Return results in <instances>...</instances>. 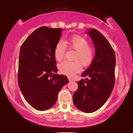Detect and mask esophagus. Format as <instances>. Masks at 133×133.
<instances>
[{"instance_id": "obj_1", "label": "esophagus", "mask_w": 133, "mask_h": 133, "mask_svg": "<svg viewBox=\"0 0 133 133\" xmlns=\"http://www.w3.org/2000/svg\"><path fill=\"white\" fill-rule=\"evenodd\" d=\"M68 80H69V82H72V80L70 77H68Z\"/></svg>"}]
</instances>
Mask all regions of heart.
Segmentation results:
<instances>
[{"instance_id": "heart-1", "label": "heart", "mask_w": 133, "mask_h": 133, "mask_svg": "<svg viewBox=\"0 0 133 133\" xmlns=\"http://www.w3.org/2000/svg\"><path fill=\"white\" fill-rule=\"evenodd\" d=\"M66 43L76 50L74 57L76 60L63 61L58 65V68L61 73L72 77L82 70V63L85 66L91 63L94 57V50L89 45L88 40L81 36H72L66 42L61 39L56 43L54 50V57L58 61H61L64 57L66 50Z\"/></svg>"}]
</instances>
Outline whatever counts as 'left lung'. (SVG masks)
I'll list each match as a JSON object with an SVG mask.
<instances>
[{
  "instance_id": "obj_1",
  "label": "left lung",
  "mask_w": 133,
  "mask_h": 133,
  "mask_svg": "<svg viewBox=\"0 0 133 133\" xmlns=\"http://www.w3.org/2000/svg\"><path fill=\"white\" fill-rule=\"evenodd\" d=\"M93 41L96 54L88 68L77 82L78 89L72 96L75 106L85 112L99 110L111 94L115 82V53L111 45L99 31H88Z\"/></svg>"
}]
</instances>
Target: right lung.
<instances>
[{
  "instance_id": "obj_1",
  "label": "right lung",
  "mask_w": 133,
  "mask_h": 133,
  "mask_svg": "<svg viewBox=\"0 0 133 133\" xmlns=\"http://www.w3.org/2000/svg\"><path fill=\"white\" fill-rule=\"evenodd\" d=\"M62 28L40 27L22 45L18 66V83L23 97L32 108L43 111L55 104L58 93L68 82L59 75L54 55Z\"/></svg>"
}]
</instances>
